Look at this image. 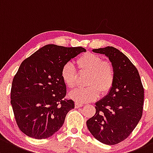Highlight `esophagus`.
<instances>
[{"label":"esophagus","mask_w":153,"mask_h":153,"mask_svg":"<svg viewBox=\"0 0 153 153\" xmlns=\"http://www.w3.org/2000/svg\"><path fill=\"white\" fill-rule=\"evenodd\" d=\"M82 106H83V104L82 103H80V102H75V107L76 108H80V107H82Z\"/></svg>","instance_id":"1"}]
</instances>
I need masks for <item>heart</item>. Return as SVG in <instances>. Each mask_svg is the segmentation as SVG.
<instances>
[{
	"instance_id": "obj_1",
	"label": "heart",
	"mask_w": 153,
	"mask_h": 153,
	"mask_svg": "<svg viewBox=\"0 0 153 153\" xmlns=\"http://www.w3.org/2000/svg\"><path fill=\"white\" fill-rule=\"evenodd\" d=\"M80 72H89L86 78V88H78L70 93V97L78 102L93 101L99 97L100 92L105 94L111 91L114 84L116 70L109 61H103L100 56L86 53L76 60ZM61 77L66 86L73 89L77 84L78 72L71 62L64 64L61 70Z\"/></svg>"
}]
</instances>
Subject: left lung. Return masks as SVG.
Wrapping results in <instances>:
<instances>
[{"mask_svg":"<svg viewBox=\"0 0 153 153\" xmlns=\"http://www.w3.org/2000/svg\"><path fill=\"white\" fill-rule=\"evenodd\" d=\"M93 52L108 57L115 67L116 79L108 94L95 103V114L86 125L97 140L114 145L126 139L141 120L144 87L136 67L118 49L108 46Z\"/></svg>","mask_w":153,"mask_h":153,"instance_id":"8db88e82","label":"left lung"}]
</instances>
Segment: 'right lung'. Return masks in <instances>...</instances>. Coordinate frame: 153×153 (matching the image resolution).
<instances>
[{
    "mask_svg": "<svg viewBox=\"0 0 153 153\" xmlns=\"http://www.w3.org/2000/svg\"><path fill=\"white\" fill-rule=\"evenodd\" d=\"M85 51L81 47L47 45L22 62L13 78L11 104L22 133L43 139L62 128L75 103L65 98L67 88L61 70L64 64Z\"/></svg>",
    "mask_w": 153,
    "mask_h": 153,
    "instance_id": "right-lung-1",
    "label": "right lung"
}]
</instances>
